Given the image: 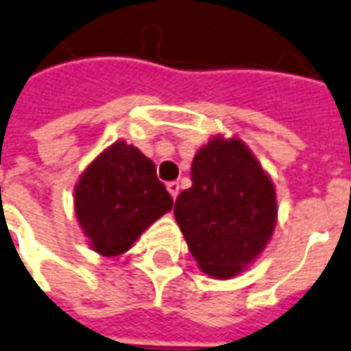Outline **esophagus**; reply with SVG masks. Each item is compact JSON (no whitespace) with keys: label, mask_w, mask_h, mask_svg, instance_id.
I'll return each mask as SVG.
<instances>
[{"label":"esophagus","mask_w":351,"mask_h":351,"mask_svg":"<svg viewBox=\"0 0 351 351\" xmlns=\"http://www.w3.org/2000/svg\"><path fill=\"white\" fill-rule=\"evenodd\" d=\"M167 189H168V192H170V195H172L173 199H176V197H178V194H179V183H178V181H170V183L167 184Z\"/></svg>","instance_id":"1"}]
</instances>
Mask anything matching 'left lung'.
<instances>
[{"label":"left lung","mask_w":351,"mask_h":351,"mask_svg":"<svg viewBox=\"0 0 351 351\" xmlns=\"http://www.w3.org/2000/svg\"><path fill=\"white\" fill-rule=\"evenodd\" d=\"M192 186L176 199L173 216L197 267L219 280L234 278L273 236L274 184L249 146L214 135L190 170Z\"/></svg>","instance_id":"1"}]
</instances>
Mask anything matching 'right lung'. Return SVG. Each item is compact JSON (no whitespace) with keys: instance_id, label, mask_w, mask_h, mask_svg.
I'll use <instances>...</instances> for the list:
<instances>
[{"instance_id":"obj_1","label":"right lung","mask_w":351,"mask_h":351,"mask_svg":"<svg viewBox=\"0 0 351 351\" xmlns=\"http://www.w3.org/2000/svg\"><path fill=\"white\" fill-rule=\"evenodd\" d=\"M173 199L157 179L156 165L124 141L100 152L75 186V214L91 249L119 256L162 214Z\"/></svg>"}]
</instances>
